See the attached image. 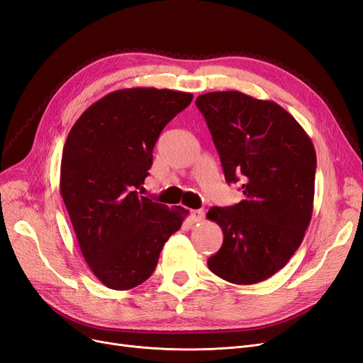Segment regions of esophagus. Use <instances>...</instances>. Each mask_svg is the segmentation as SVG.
I'll use <instances>...</instances> for the list:
<instances>
[{
    "label": "esophagus",
    "instance_id": "obj_1",
    "mask_svg": "<svg viewBox=\"0 0 363 363\" xmlns=\"http://www.w3.org/2000/svg\"><path fill=\"white\" fill-rule=\"evenodd\" d=\"M203 218H204V212L203 211H191L192 223H200V221H203Z\"/></svg>",
    "mask_w": 363,
    "mask_h": 363
}]
</instances>
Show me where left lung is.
Here are the masks:
<instances>
[{
    "label": "left lung",
    "mask_w": 363,
    "mask_h": 363,
    "mask_svg": "<svg viewBox=\"0 0 363 363\" xmlns=\"http://www.w3.org/2000/svg\"><path fill=\"white\" fill-rule=\"evenodd\" d=\"M195 103L212 133L225 182L240 180L244 194L240 203L207 212L224 235L207 267L235 284L263 281L286 265L311 224L313 144L274 101L224 91L203 94Z\"/></svg>",
    "instance_id": "1"
}]
</instances>
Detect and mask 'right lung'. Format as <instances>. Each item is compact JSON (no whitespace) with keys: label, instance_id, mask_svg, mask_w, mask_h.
I'll return each instance as SVG.
<instances>
[{"label":"right lung","instance_id":"obj_1","mask_svg":"<svg viewBox=\"0 0 363 363\" xmlns=\"http://www.w3.org/2000/svg\"><path fill=\"white\" fill-rule=\"evenodd\" d=\"M192 98L156 87L111 92L86 108L65 142L62 199L86 263L107 288L127 291L144 283L188 215L138 189L163 127Z\"/></svg>","mask_w":363,"mask_h":363}]
</instances>
